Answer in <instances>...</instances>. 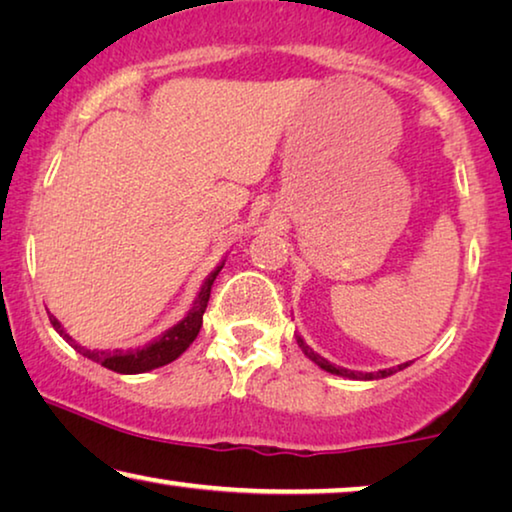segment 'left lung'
Wrapping results in <instances>:
<instances>
[{"label": "left lung", "mask_w": 512, "mask_h": 512, "mask_svg": "<svg viewBox=\"0 0 512 512\" xmlns=\"http://www.w3.org/2000/svg\"><path fill=\"white\" fill-rule=\"evenodd\" d=\"M296 342H299L301 352H303L305 356H308L312 363L319 365V368L326 370V372H331V375L347 377V379H363V381H370V379H384V377H391V375H395V372H398V370H404V368H407V365H411V361H409V363H402V365H398V368H388V370H379V372H354V370L340 368V365H333L331 361H326V358H324V356H319V354L315 352V349H312L310 345H305V340L301 338V335H296Z\"/></svg>", "instance_id": "obj_1"}]
</instances>
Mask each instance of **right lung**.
I'll return each instance as SVG.
<instances>
[{
  "label": "right lung",
  "instance_id": "add662e5",
  "mask_svg": "<svg viewBox=\"0 0 512 512\" xmlns=\"http://www.w3.org/2000/svg\"><path fill=\"white\" fill-rule=\"evenodd\" d=\"M223 264H225V259L209 273L207 278H204L200 294L195 296L188 315L183 317L179 324H174L172 329L160 333L156 340H151L149 345H144V347L114 349V352H110V349H87V347L78 345V342H75L71 335L64 331V326H61V322L55 315H50V324L55 326V331L75 349V352L89 358V361L101 363L103 368H108L112 372H119V375H140V372L156 370V368H160V365L172 363L174 358H179L190 345H193V340L197 338V333H200V329H202V315H204V310H207L211 285L220 273V269H223Z\"/></svg>",
  "mask_w": 512,
  "mask_h": 512
}]
</instances>
